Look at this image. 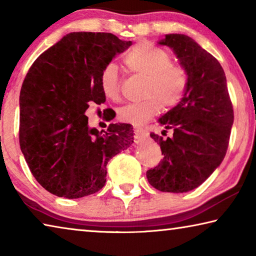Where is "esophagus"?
<instances>
[{"instance_id": "esophagus-1", "label": "esophagus", "mask_w": 256, "mask_h": 256, "mask_svg": "<svg viewBox=\"0 0 256 256\" xmlns=\"http://www.w3.org/2000/svg\"><path fill=\"white\" fill-rule=\"evenodd\" d=\"M134 141H136V144H138V142H142L146 140V138H148V133H146L144 130H141V128H136V131H134Z\"/></svg>"}]
</instances>
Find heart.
Returning <instances> with one entry per match:
<instances>
[{
    "label": "heart",
    "mask_w": 256,
    "mask_h": 256,
    "mask_svg": "<svg viewBox=\"0 0 256 256\" xmlns=\"http://www.w3.org/2000/svg\"><path fill=\"white\" fill-rule=\"evenodd\" d=\"M130 71L146 76L142 102L130 104L118 110V118L133 125H144L162 110L172 108L184 97L188 76L183 68L172 64V56L162 48L151 44H140L128 52L124 58ZM102 94L110 99L120 98L118 68L108 64L100 73Z\"/></svg>",
    "instance_id": "heart-1"
}]
</instances>
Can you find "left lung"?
<instances>
[{
	"label": "left lung",
	"mask_w": 256,
	"mask_h": 256,
	"mask_svg": "<svg viewBox=\"0 0 256 256\" xmlns=\"http://www.w3.org/2000/svg\"><path fill=\"white\" fill-rule=\"evenodd\" d=\"M158 44L174 52L188 76V88L182 100L158 120L174 131L172 136L150 134L160 144L164 158L146 172V178L162 192L184 193L200 186L226 156L234 123L232 104L224 68L196 40L170 34Z\"/></svg>",
	"instance_id": "8db88e82"
}]
</instances>
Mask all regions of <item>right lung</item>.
Returning <instances> with one entry per match:
<instances>
[{
	"mask_svg": "<svg viewBox=\"0 0 256 256\" xmlns=\"http://www.w3.org/2000/svg\"><path fill=\"white\" fill-rule=\"evenodd\" d=\"M131 45L110 32H71L30 66L19 99L20 148L34 178L54 196L98 192L110 159L133 144L131 124L99 132L84 115L89 105L106 102L104 68Z\"/></svg>",
	"mask_w": 256,
	"mask_h": 256,
	"instance_id": "add662e5",
	"label": "right lung"
}]
</instances>
